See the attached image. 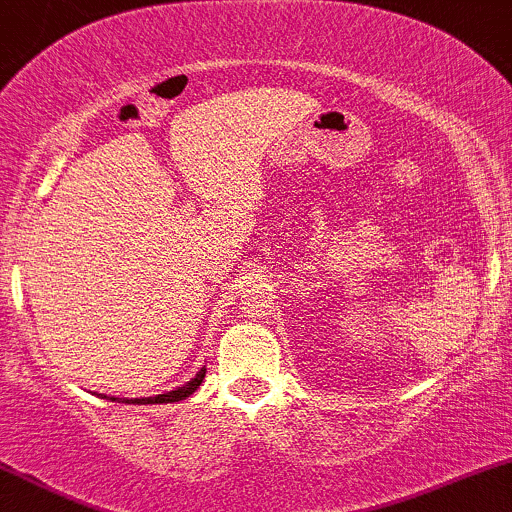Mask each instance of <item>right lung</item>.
<instances>
[{
	"instance_id": "add662e5",
	"label": "right lung",
	"mask_w": 512,
	"mask_h": 512,
	"mask_svg": "<svg viewBox=\"0 0 512 512\" xmlns=\"http://www.w3.org/2000/svg\"><path fill=\"white\" fill-rule=\"evenodd\" d=\"M204 373H207V368H199L195 378L187 380L182 387H175V390L170 392H163V395H156V397H142V399H127V397H110L113 402H122V404H168V402H180V399H187L192 395V392L197 390L199 385H202L204 380Z\"/></svg>"
}]
</instances>
